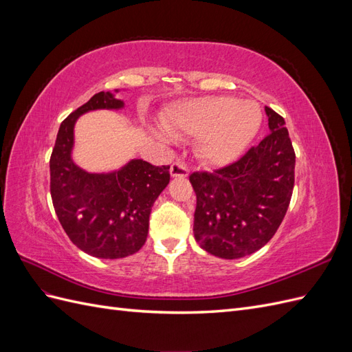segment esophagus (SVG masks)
Returning a JSON list of instances; mask_svg holds the SVG:
<instances>
[{
	"mask_svg": "<svg viewBox=\"0 0 352 352\" xmlns=\"http://www.w3.org/2000/svg\"><path fill=\"white\" fill-rule=\"evenodd\" d=\"M170 175L173 177H186L189 175V170L184 162H176L170 166Z\"/></svg>",
	"mask_w": 352,
	"mask_h": 352,
	"instance_id": "obj_1",
	"label": "esophagus"
}]
</instances>
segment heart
<instances>
[{"instance_id": "obj_1", "label": "heart", "mask_w": 352, "mask_h": 352, "mask_svg": "<svg viewBox=\"0 0 352 352\" xmlns=\"http://www.w3.org/2000/svg\"><path fill=\"white\" fill-rule=\"evenodd\" d=\"M263 122L260 105L226 95L177 104L167 120L170 132L199 138L198 153L211 166L232 164L245 153Z\"/></svg>"}]
</instances>
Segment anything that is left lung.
<instances>
[{
    "label": "left lung",
    "mask_w": 352,
    "mask_h": 352,
    "mask_svg": "<svg viewBox=\"0 0 352 352\" xmlns=\"http://www.w3.org/2000/svg\"><path fill=\"white\" fill-rule=\"evenodd\" d=\"M270 133L216 172L189 176L197 194L194 235L220 258H242L263 248L280 226L295 180V153L283 117L265 107Z\"/></svg>",
    "instance_id": "obj_1"
}]
</instances>
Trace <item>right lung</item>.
I'll return each instance as SVG.
<instances>
[{
	"label": "right lung",
	"mask_w": 352,
	"mask_h": 352,
	"mask_svg": "<svg viewBox=\"0 0 352 352\" xmlns=\"http://www.w3.org/2000/svg\"><path fill=\"white\" fill-rule=\"evenodd\" d=\"M116 92L95 94L63 120L50 160L51 198L63 229L83 252L110 260L142 248L151 208L170 180V166L141 158L109 173H91L73 162L74 124L85 113L122 110L124 102Z\"/></svg>",
	"instance_id": "add662e5"
}]
</instances>
